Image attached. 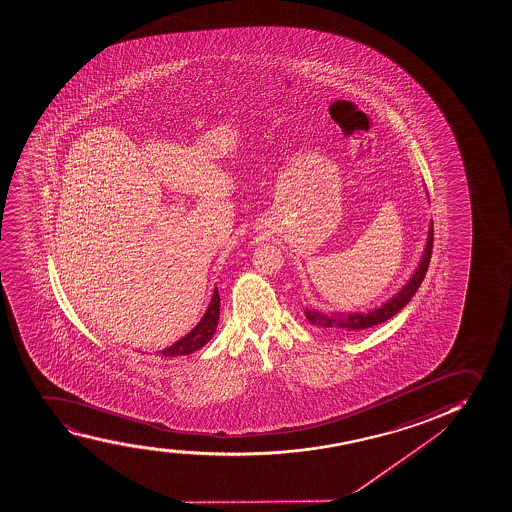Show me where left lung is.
<instances>
[{
	"label": "left lung",
	"instance_id": "1",
	"mask_svg": "<svg viewBox=\"0 0 512 512\" xmlns=\"http://www.w3.org/2000/svg\"><path fill=\"white\" fill-rule=\"evenodd\" d=\"M431 250H433V224L429 226L428 243L424 248L423 260L417 267L414 276L409 279V283L405 284L402 290L398 291L395 297L390 298L388 302L383 303L379 309L371 310V312H355V314H322L314 309L305 310V316L309 319L310 324L319 326V328L331 329L336 333H355L360 329L373 328L381 322L388 321L390 317L395 316L398 310L404 309L407 303L411 302L417 288L423 283L426 271H428L429 260H431Z\"/></svg>",
	"mask_w": 512,
	"mask_h": 512
}]
</instances>
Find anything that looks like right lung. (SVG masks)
<instances>
[{"label":"right lung","mask_w":512,"mask_h":512,"mask_svg":"<svg viewBox=\"0 0 512 512\" xmlns=\"http://www.w3.org/2000/svg\"><path fill=\"white\" fill-rule=\"evenodd\" d=\"M219 310H221V298H219V291L215 288L212 300H210L209 309L205 312V316L202 317V321L198 322L188 335L176 341L171 347L164 348L160 354L164 355V357H179V355L193 354L196 350L205 347L209 343L210 338L214 336L215 329H217Z\"/></svg>","instance_id":"1"}]
</instances>
